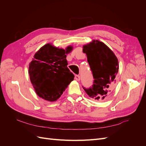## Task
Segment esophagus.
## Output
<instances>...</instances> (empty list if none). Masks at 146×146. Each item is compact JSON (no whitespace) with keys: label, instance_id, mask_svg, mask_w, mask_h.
I'll list each match as a JSON object with an SVG mask.
<instances>
[{"label":"esophagus","instance_id":"34e87169","mask_svg":"<svg viewBox=\"0 0 146 146\" xmlns=\"http://www.w3.org/2000/svg\"><path fill=\"white\" fill-rule=\"evenodd\" d=\"M75 78H76V80L77 81H79L80 80V76H79V75H76V76H75Z\"/></svg>","mask_w":146,"mask_h":146}]
</instances>
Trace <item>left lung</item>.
<instances>
[{"mask_svg":"<svg viewBox=\"0 0 146 146\" xmlns=\"http://www.w3.org/2000/svg\"><path fill=\"white\" fill-rule=\"evenodd\" d=\"M83 47L94 78L91 87H83V89L90 98L95 100L107 99L113 91L118 72L117 57L107 46L98 40H93Z\"/></svg>","mask_w":146,"mask_h":146,"instance_id":"8db88e82","label":"left lung"}]
</instances>
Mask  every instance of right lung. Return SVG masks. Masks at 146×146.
<instances>
[{"mask_svg":"<svg viewBox=\"0 0 146 146\" xmlns=\"http://www.w3.org/2000/svg\"><path fill=\"white\" fill-rule=\"evenodd\" d=\"M72 50L59 48L50 44L42 46L34 55L29 64L31 83L38 96L48 101H55L74 78L68 68L66 55Z\"/></svg>","mask_w":146,"mask_h":146,"instance_id":"right-lung-1","label":"right lung"}]
</instances>
